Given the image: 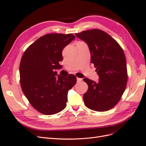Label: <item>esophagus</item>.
<instances>
[{
    "instance_id": "1",
    "label": "esophagus",
    "mask_w": 146,
    "mask_h": 146,
    "mask_svg": "<svg viewBox=\"0 0 146 146\" xmlns=\"http://www.w3.org/2000/svg\"><path fill=\"white\" fill-rule=\"evenodd\" d=\"M82 80V79L79 78H77V81H78V82H81Z\"/></svg>"
}]
</instances>
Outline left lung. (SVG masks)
Masks as SVG:
<instances>
[{
	"instance_id": "obj_1",
	"label": "left lung",
	"mask_w": 146,
	"mask_h": 146,
	"mask_svg": "<svg viewBox=\"0 0 146 146\" xmlns=\"http://www.w3.org/2000/svg\"><path fill=\"white\" fill-rule=\"evenodd\" d=\"M85 42L91 52V62L99 76L98 82L84 79L88 85L84 94L85 106L97 111L115 107L121 98L128 81L125 55L122 47L109 34L100 29L76 33Z\"/></svg>"
}]
</instances>
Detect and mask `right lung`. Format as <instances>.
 Wrapping results in <instances>:
<instances>
[{"mask_svg": "<svg viewBox=\"0 0 146 146\" xmlns=\"http://www.w3.org/2000/svg\"><path fill=\"white\" fill-rule=\"evenodd\" d=\"M75 39L72 34L44 35L25 50L20 64V84L24 96L43 115H51L64 109L67 92L76 83V77L56 74L61 67L62 51Z\"/></svg>", "mask_w": 146, "mask_h": 146, "instance_id": "1", "label": "right lung"}]
</instances>
